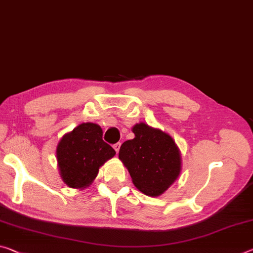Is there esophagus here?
I'll use <instances>...</instances> for the list:
<instances>
[{"label": "esophagus", "mask_w": 253, "mask_h": 253, "mask_svg": "<svg viewBox=\"0 0 253 253\" xmlns=\"http://www.w3.org/2000/svg\"><path fill=\"white\" fill-rule=\"evenodd\" d=\"M120 145H122V144H120V143H116V144H115V145H114V148H115L116 153H118V152H119V148H120Z\"/></svg>", "instance_id": "esophagus-1"}]
</instances>
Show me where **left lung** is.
<instances>
[{
	"label": "left lung",
	"mask_w": 253,
	"mask_h": 253,
	"mask_svg": "<svg viewBox=\"0 0 253 253\" xmlns=\"http://www.w3.org/2000/svg\"><path fill=\"white\" fill-rule=\"evenodd\" d=\"M135 137L124 142L122 160L135 187L151 197L162 195L181 171V155L170 135L139 123L133 127Z\"/></svg>",
	"instance_id": "1"
}]
</instances>
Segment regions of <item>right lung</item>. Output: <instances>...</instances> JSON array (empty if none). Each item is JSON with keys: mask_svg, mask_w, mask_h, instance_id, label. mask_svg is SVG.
<instances>
[{"mask_svg": "<svg viewBox=\"0 0 253 253\" xmlns=\"http://www.w3.org/2000/svg\"><path fill=\"white\" fill-rule=\"evenodd\" d=\"M56 154L63 181L71 188L83 189L90 186L99 168L114 158L116 151L103 142L101 127L83 123L63 136Z\"/></svg>", "mask_w": 253, "mask_h": 253, "instance_id": "add662e5", "label": "right lung"}]
</instances>
